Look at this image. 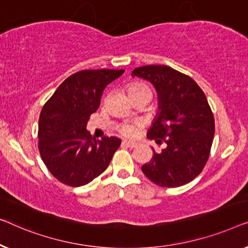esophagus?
<instances>
[{
    "label": "esophagus",
    "mask_w": 248,
    "mask_h": 248,
    "mask_svg": "<svg viewBox=\"0 0 248 248\" xmlns=\"http://www.w3.org/2000/svg\"><path fill=\"white\" fill-rule=\"evenodd\" d=\"M123 145H124V146H125V147L135 148L136 146H137L138 144H137V142H135V141H130V140H124V141H123Z\"/></svg>",
    "instance_id": "esophagus-1"
}]
</instances>
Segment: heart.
<instances>
[{
  "label": "heart",
  "instance_id": "heart-1",
  "mask_svg": "<svg viewBox=\"0 0 248 248\" xmlns=\"http://www.w3.org/2000/svg\"><path fill=\"white\" fill-rule=\"evenodd\" d=\"M137 89H148V86H146L145 84H141V83H136V84H132L130 88H129V92L132 90H137ZM120 130L124 135L128 136V137H132V136H135L136 132H137V124H123L121 125Z\"/></svg>",
  "mask_w": 248,
  "mask_h": 248
}]
</instances>
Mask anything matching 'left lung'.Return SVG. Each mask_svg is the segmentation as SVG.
<instances>
[{
	"instance_id": "obj_1",
	"label": "left lung",
	"mask_w": 248,
	"mask_h": 248,
	"mask_svg": "<svg viewBox=\"0 0 248 248\" xmlns=\"http://www.w3.org/2000/svg\"><path fill=\"white\" fill-rule=\"evenodd\" d=\"M131 76L149 81L157 91L158 112L147 138L166 145L160 153L153 148L142 173L164 187L191 182L207 164L215 136V118L203 91L190 76L165 65L137 67Z\"/></svg>"
}]
</instances>
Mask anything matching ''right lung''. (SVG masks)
<instances>
[{
	"instance_id": "1",
	"label": "right lung",
	"mask_w": 248,
	"mask_h": 248,
	"mask_svg": "<svg viewBox=\"0 0 248 248\" xmlns=\"http://www.w3.org/2000/svg\"><path fill=\"white\" fill-rule=\"evenodd\" d=\"M124 69H86L58 86L40 112L38 148L41 159L59 182L82 186L102 174L119 148L117 137L96 139L86 130L90 116L99 109L108 84Z\"/></svg>"
}]
</instances>
